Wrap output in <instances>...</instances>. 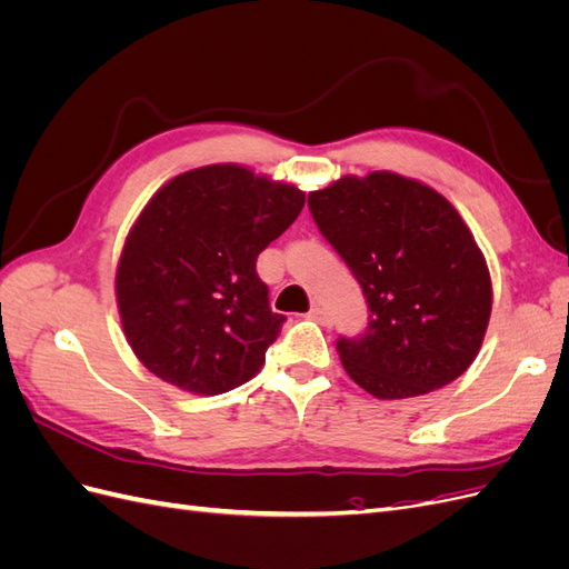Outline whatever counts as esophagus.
Listing matches in <instances>:
<instances>
[{"instance_id":"esophagus-1","label":"esophagus","mask_w":569,"mask_h":569,"mask_svg":"<svg viewBox=\"0 0 569 569\" xmlns=\"http://www.w3.org/2000/svg\"><path fill=\"white\" fill-rule=\"evenodd\" d=\"M308 318L316 320V322H327V313H325V308H320V306H313L311 311H308Z\"/></svg>"}]
</instances>
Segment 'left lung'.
<instances>
[{
	"instance_id": "left-lung-1",
	"label": "left lung",
	"mask_w": 569,
	"mask_h": 569,
	"mask_svg": "<svg viewBox=\"0 0 569 569\" xmlns=\"http://www.w3.org/2000/svg\"><path fill=\"white\" fill-rule=\"evenodd\" d=\"M308 209L368 301L366 330L337 339L351 380L377 399L458 380L487 332L491 278L453 206L418 180L370 173L311 192Z\"/></svg>"
}]
</instances>
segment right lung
I'll list each match as a JSON object with an SVG mask.
<instances>
[{"mask_svg":"<svg viewBox=\"0 0 569 569\" xmlns=\"http://www.w3.org/2000/svg\"><path fill=\"white\" fill-rule=\"evenodd\" d=\"M295 184L239 166H206L163 184L144 206L116 272L134 356L163 382L226 393L266 363L282 322L256 258L303 209Z\"/></svg>","mask_w":569,"mask_h":569,"instance_id":"right-lung-1","label":"right lung"}]
</instances>
